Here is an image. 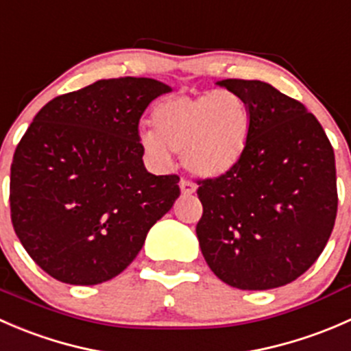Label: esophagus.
Segmentation results:
<instances>
[{
	"label": "esophagus",
	"instance_id": "34e87169",
	"mask_svg": "<svg viewBox=\"0 0 351 351\" xmlns=\"http://www.w3.org/2000/svg\"><path fill=\"white\" fill-rule=\"evenodd\" d=\"M180 189H182L183 195H192V193H195L197 185H195V183L190 182V180L183 178L182 182H180Z\"/></svg>",
	"mask_w": 351,
	"mask_h": 351
}]
</instances>
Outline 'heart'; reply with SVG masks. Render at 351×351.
<instances>
[{"label":"heart","mask_w":351,"mask_h":351,"mask_svg":"<svg viewBox=\"0 0 351 351\" xmlns=\"http://www.w3.org/2000/svg\"><path fill=\"white\" fill-rule=\"evenodd\" d=\"M154 130H144L139 143L151 161L166 166L171 153H182L190 173L215 178L241 158L251 129L247 101L232 90L178 95L162 100L153 112Z\"/></svg>","instance_id":"1"}]
</instances>
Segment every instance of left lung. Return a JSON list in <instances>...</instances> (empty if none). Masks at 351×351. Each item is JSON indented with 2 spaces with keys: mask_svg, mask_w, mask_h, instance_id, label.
<instances>
[{
  "mask_svg": "<svg viewBox=\"0 0 351 351\" xmlns=\"http://www.w3.org/2000/svg\"><path fill=\"white\" fill-rule=\"evenodd\" d=\"M251 112L239 161L197 180V238L210 270L241 290L287 285L313 267L338 212L335 153L316 117L263 81L224 80Z\"/></svg>",
  "mask_w": 351,
  "mask_h": 351,
  "instance_id": "obj_1",
  "label": "left lung"
}]
</instances>
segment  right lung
<instances>
[{
    "mask_svg": "<svg viewBox=\"0 0 351 351\" xmlns=\"http://www.w3.org/2000/svg\"><path fill=\"white\" fill-rule=\"evenodd\" d=\"M171 90L151 77L100 80L56 97L16 146L12 224L52 278L95 285L125 270L180 195L178 175L144 168L139 120Z\"/></svg>",
    "mask_w": 351,
    "mask_h": 351,
    "instance_id": "1",
    "label": "right lung"
}]
</instances>
